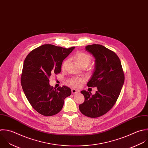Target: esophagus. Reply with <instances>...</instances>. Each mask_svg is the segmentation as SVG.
<instances>
[{
	"instance_id": "1",
	"label": "esophagus",
	"mask_w": 148,
	"mask_h": 148,
	"mask_svg": "<svg viewBox=\"0 0 148 148\" xmlns=\"http://www.w3.org/2000/svg\"><path fill=\"white\" fill-rule=\"evenodd\" d=\"M71 92H72L73 94H75V93H76L79 92V91L77 90H76V89H71Z\"/></svg>"
}]
</instances>
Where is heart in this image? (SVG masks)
<instances>
[{
  "label": "heart",
  "mask_w": 148,
  "mask_h": 148,
  "mask_svg": "<svg viewBox=\"0 0 148 148\" xmlns=\"http://www.w3.org/2000/svg\"><path fill=\"white\" fill-rule=\"evenodd\" d=\"M74 58L81 67V66L86 67L89 64L92 60L91 56L84 52H78L75 55ZM67 63V60H66L63 62L62 66L63 69H65ZM83 81H84L83 78L74 77V78H70L69 80V83L74 87H78L81 85V83L83 82Z\"/></svg>",
  "instance_id": "b5f03b06"
}]
</instances>
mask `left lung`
<instances>
[{
	"label": "left lung",
	"instance_id": "1",
	"mask_svg": "<svg viewBox=\"0 0 148 148\" xmlns=\"http://www.w3.org/2000/svg\"><path fill=\"white\" fill-rule=\"evenodd\" d=\"M86 51L95 58L94 73L88 82L89 87H97L95 95L86 90L81 93L85 97L79 109L90 118L100 117L107 113L116 103L125 81L121 60L112 51L100 44L86 47Z\"/></svg>",
	"mask_w": 148,
	"mask_h": 148
}]
</instances>
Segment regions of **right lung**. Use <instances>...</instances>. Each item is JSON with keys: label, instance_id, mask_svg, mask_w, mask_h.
I'll return each mask as SVG.
<instances>
[{"label": "right lung", "instance_id": "add662e5", "mask_svg": "<svg viewBox=\"0 0 148 148\" xmlns=\"http://www.w3.org/2000/svg\"><path fill=\"white\" fill-rule=\"evenodd\" d=\"M74 48L44 44L32 50L24 60L21 77L22 89L32 107L44 116L59 112L65 98L71 95L70 88H53L49 79L51 75L60 73L63 60Z\"/></svg>", "mask_w": 148, "mask_h": 148}]
</instances>
